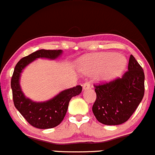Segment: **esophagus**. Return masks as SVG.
Instances as JSON below:
<instances>
[{"instance_id":"1","label":"esophagus","mask_w":155,"mask_h":155,"mask_svg":"<svg viewBox=\"0 0 155 155\" xmlns=\"http://www.w3.org/2000/svg\"><path fill=\"white\" fill-rule=\"evenodd\" d=\"M91 88V84H90L88 81H86L84 84H83V89L84 90H87Z\"/></svg>"}]
</instances>
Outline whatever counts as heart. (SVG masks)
Wrapping results in <instances>:
<instances>
[{
	"instance_id": "heart-1",
	"label": "heart",
	"mask_w": 155,
	"mask_h": 155,
	"mask_svg": "<svg viewBox=\"0 0 155 155\" xmlns=\"http://www.w3.org/2000/svg\"><path fill=\"white\" fill-rule=\"evenodd\" d=\"M127 65L124 56L115 52L95 54L83 61L80 70L85 74H96L97 79L102 81L113 80L123 72Z\"/></svg>"
}]
</instances>
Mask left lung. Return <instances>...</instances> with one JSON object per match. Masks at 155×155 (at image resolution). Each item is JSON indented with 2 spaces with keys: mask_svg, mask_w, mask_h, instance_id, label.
I'll use <instances>...</instances> for the list:
<instances>
[{
  "mask_svg": "<svg viewBox=\"0 0 155 155\" xmlns=\"http://www.w3.org/2000/svg\"><path fill=\"white\" fill-rule=\"evenodd\" d=\"M143 70L130 55L128 71L118 78L103 84L95 85L96 100L93 113L100 123L119 125L130 118L144 95Z\"/></svg>",
  "mask_w": 155,
  "mask_h": 155,
  "instance_id": "1",
  "label": "left lung"
}]
</instances>
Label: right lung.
Instances as JSON below:
<instances>
[{
    "label": "right lung",
    "mask_w": 155,
    "mask_h": 155,
    "mask_svg": "<svg viewBox=\"0 0 155 155\" xmlns=\"http://www.w3.org/2000/svg\"><path fill=\"white\" fill-rule=\"evenodd\" d=\"M62 54V50L41 49L22 58L15 66L11 80L14 104L17 110L31 125L38 129H50L62 121L71 98L80 94L82 87L77 85L64 90L51 99L37 102L27 98L22 91L20 81L26 66L39 58L56 59Z\"/></svg>",
    "instance_id": "obj_1"
}]
</instances>
